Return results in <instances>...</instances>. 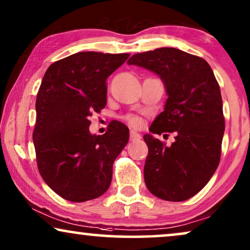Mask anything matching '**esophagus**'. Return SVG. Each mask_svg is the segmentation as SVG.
Wrapping results in <instances>:
<instances>
[{
	"instance_id": "esophagus-1",
	"label": "esophagus",
	"mask_w": 250,
	"mask_h": 250,
	"mask_svg": "<svg viewBox=\"0 0 250 250\" xmlns=\"http://www.w3.org/2000/svg\"><path fill=\"white\" fill-rule=\"evenodd\" d=\"M142 136L138 134L136 130H130V141H138V139H141Z\"/></svg>"
}]
</instances>
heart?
I'll list each match as a JSON object with an SVG mask.
<instances>
[{"label": "heart", "mask_w": 250, "mask_h": 250, "mask_svg": "<svg viewBox=\"0 0 250 250\" xmlns=\"http://www.w3.org/2000/svg\"><path fill=\"white\" fill-rule=\"evenodd\" d=\"M127 120H128V122L130 123L131 125H134V127H138V125H141V119L137 118V116L128 115L127 116Z\"/></svg>", "instance_id": "1"}]
</instances>
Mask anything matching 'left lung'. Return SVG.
<instances>
[{
	"mask_svg": "<svg viewBox=\"0 0 250 250\" xmlns=\"http://www.w3.org/2000/svg\"><path fill=\"white\" fill-rule=\"evenodd\" d=\"M128 65L159 75L168 96L152 134L144 135L146 188L162 200H188L205 188L221 159L225 120L214 72L205 59L175 48L136 53ZM162 132L176 134L170 146L152 136Z\"/></svg>",
	"mask_w": 250,
	"mask_h": 250,
	"instance_id": "8db88e82",
	"label": "left lung"
}]
</instances>
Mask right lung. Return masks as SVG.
<instances>
[{
    "mask_svg": "<svg viewBox=\"0 0 250 250\" xmlns=\"http://www.w3.org/2000/svg\"><path fill=\"white\" fill-rule=\"evenodd\" d=\"M129 56L78 52L53 62L43 76L33 132L36 162L49 188L66 200H92L111 185L129 129L116 121L104 135H92L89 116L105 107L106 79Z\"/></svg>",
    "mask_w": 250,
    "mask_h": 250,
    "instance_id": "1",
    "label": "right lung"
}]
</instances>
